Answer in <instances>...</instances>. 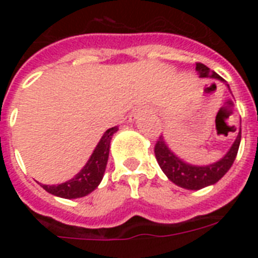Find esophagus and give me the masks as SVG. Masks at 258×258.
Wrapping results in <instances>:
<instances>
[{
	"instance_id": "1",
	"label": "esophagus",
	"mask_w": 258,
	"mask_h": 258,
	"mask_svg": "<svg viewBox=\"0 0 258 258\" xmlns=\"http://www.w3.org/2000/svg\"><path fill=\"white\" fill-rule=\"evenodd\" d=\"M145 113H147V109L146 108H138L134 111V113L130 116V120L131 121H137L138 119H139V116H142V115H145Z\"/></svg>"
}]
</instances>
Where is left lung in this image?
<instances>
[{"instance_id": "8db88e82", "label": "left lung", "mask_w": 258, "mask_h": 258, "mask_svg": "<svg viewBox=\"0 0 258 258\" xmlns=\"http://www.w3.org/2000/svg\"><path fill=\"white\" fill-rule=\"evenodd\" d=\"M196 71L200 75V78L220 80L230 91V87H229V84H226L224 79L218 76L214 71H210V68H208L204 64L198 62L196 67ZM240 143L241 125L240 131L237 134L233 145L230 146V149H229V151L225 154L224 157L218 159L217 162H214V163L198 166L191 165V163H188V162L183 161L182 158L178 157L170 149L165 138L161 137L157 145H155V158H157L158 165L161 166L162 171L165 172L166 176L171 180L172 183H175L179 187L187 188V190H201V188L208 187V186L217 183L229 171V169L232 167L233 162H234L237 157Z\"/></svg>"}]
</instances>
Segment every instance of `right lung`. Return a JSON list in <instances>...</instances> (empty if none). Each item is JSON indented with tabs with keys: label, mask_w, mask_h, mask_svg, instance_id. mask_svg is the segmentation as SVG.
<instances>
[{
	"label": "right lung",
	"mask_w": 258,
	"mask_h": 258,
	"mask_svg": "<svg viewBox=\"0 0 258 258\" xmlns=\"http://www.w3.org/2000/svg\"><path fill=\"white\" fill-rule=\"evenodd\" d=\"M116 131L117 127H112L103 134V137L100 138V141L93 150V153L91 154L84 167L72 179L60 184H50V186L41 184L42 188L53 196L66 198V200L82 198L91 194L95 188H97L104 176L107 162H108L109 146H111L113 134Z\"/></svg>",
	"instance_id": "1"
}]
</instances>
